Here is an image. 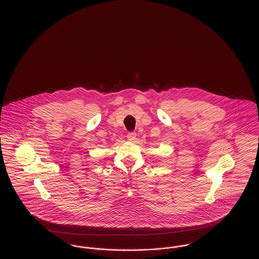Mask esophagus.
<instances>
[{
  "label": "esophagus",
  "instance_id": "34e87169",
  "mask_svg": "<svg viewBox=\"0 0 259 259\" xmlns=\"http://www.w3.org/2000/svg\"><path fill=\"white\" fill-rule=\"evenodd\" d=\"M127 138L129 141L131 142H134L136 140V133L135 132H131V133H128L127 134Z\"/></svg>",
  "mask_w": 259,
  "mask_h": 259
}]
</instances>
